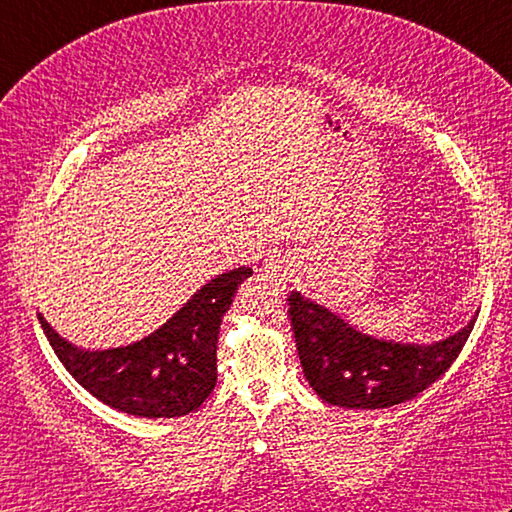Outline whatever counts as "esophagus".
<instances>
[{
	"label": "esophagus",
	"instance_id": "obj_1",
	"mask_svg": "<svg viewBox=\"0 0 512 512\" xmlns=\"http://www.w3.org/2000/svg\"><path fill=\"white\" fill-rule=\"evenodd\" d=\"M264 270L270 277H281V279L292 277V268L281 262V259H268V262L264 264Z\"/></svg>",
	"mask_w": 512,
	"mask_h": 512
}]
</instances>
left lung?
<instances>
[{
    "label": "left lung",
    "mask_w": 512,
    "mask_h": 512,
    "mask_svg": "<svg viewBox=\"0 0 512 512\" xmlns=\"http://www.w3.org/2000/svg\"><path fill=\"white\" fill-rule=\"evenodd\" d=\"M288 306L310 387L323 402L345 409H385L416 398L453 365L475 325L473 317L449 339L413 345L358 332L297 290Z\"/></svg>",
    "instance_id": "obj_1"
}]
</instances>
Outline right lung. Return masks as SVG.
Wrapping results in <instances>:
<instances>
[{
    "mask_svg": "<svg viewBox=\"0 0 512 512\" xmlns=\"http://www.w3.org/2000/svg\"><path fill=\"white\" fill-rule=\"evenodd\" d=\"M253 270L239 266L200 288L173 317L112 350H79L37 314L54 354L83 389L105 405L140 418H178L198 409L217 383V336L237 286Z\"/></svg>",
    "mask_w": 512,
    "mask_h": 512,
    "instance_id": "right-lung-1",
    "label": "right lung"
}]
</instances>
